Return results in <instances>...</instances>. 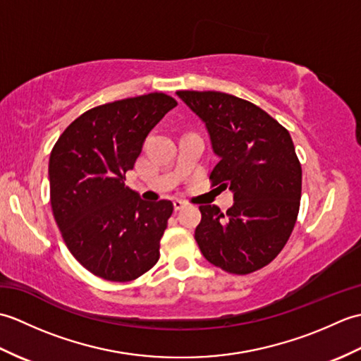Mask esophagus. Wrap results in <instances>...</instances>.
<instances>
[{
	"mask_svg": "<svg viewBox=\"0 0 361 361\" xmlns=\"http://www.w3.org/2000/svg\"><path fill=\"white\" fill-rule=\"evenodd\" d=\"M186 206V203L183 202V200H178V198H175L173 200V208H175V211H180L181 208H185Z\"/></svg>",
	"mask_w": 361,
	"mask_h": 361,
	"instance_id": "34e87169",
	"label": "esophagus"
}]
</instances>
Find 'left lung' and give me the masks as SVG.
I'll list each match as a JSON object with an SVG mask.
<instances>
[{
  "label": "left lung",
  "instance_id": "left-lung-1",
  "mask_svg": "<svg viewBox=\"0 0 361 361\" xmlns=\"http://www.w3.org/2000/svg\"><path fill=\"white\" fill-rule=\"evenodd\" d=\"M208 130L219 163L212 186L229 189L226 214L202 204L195 240L211 264L248 274L279 255L296 224L302 171L291 136L257 105L219 91H176Z\"/></svg>",
  "mask_w": 361,
  "mask_h": 361
}]
</instances>
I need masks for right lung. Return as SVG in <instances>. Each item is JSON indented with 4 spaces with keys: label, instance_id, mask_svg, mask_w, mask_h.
Returning a JSON list of instances; mask_svg holds the SVG:
<instances>
[{
    "label": "right lung",
    "instance_id": "obj_1",
    "mask_svg": "<svg viewBox=\"0 0 361 361\" xmlns=\"http://www.w3.org/2000/svg\"><path fill=\"white\" fill-rule=\"evenodd\" d=\"M173 106L163 93L94 106L66 127L51 152L54 219L71 255L99 278L133 281L158 262L173 204L145 202L124 180L150 130Z\"/></svg>",
    "mask_w": 361,
    "mask_h": 361
}]
</instances>
